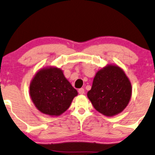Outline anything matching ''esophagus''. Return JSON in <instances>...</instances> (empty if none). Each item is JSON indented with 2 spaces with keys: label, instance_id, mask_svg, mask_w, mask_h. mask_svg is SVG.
Returning a JSON list of instances; mask_svg holds the SVG:
<instances>
[{
  "label": "esophagus",
  "instance_id": "1",
  "mask_svg": "<svg viewBox=\"0 0 155 155\" xmlns=\"http://www.w3.org/2000/svg\"><path fill=\"white\" fill-rule=\"evenodd\" d=\"M78 92H79V94H84L85 93V91H84V89H83V88H81V89H79Z\"/></svg>",
  "mask_w": 155,
  "mask_h": 155
}]
</instances>
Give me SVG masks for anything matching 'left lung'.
Segmentation results:
<instances>
[{
	"mask_svg": "<svg viewBox=\"0 0 155 155\" xmlns=\"http://www.w3.org/2000/svg\"><path fill=\"white\" fill-rule=\"evenodd\" d=\"M132 85L117 66L109 65L96 74L87 97L97 111L107 117L120 113L130 102Z\"/></svg>",
	"mask_w": 155,
	"mask_h": 155,
	"instance_id": "left-lung-1",
	"label": "left lung"
}]
</instances>
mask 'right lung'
Masks as SVG:
<instances>
[{"label":"right lung","mask_w":155,"mask_h":155,"mask_svg":"<svg viewBox=\"0 0 155 155\" xmlns=\"http://www.w3.org/2000/svg\"><path fill=\"white\" fill-rule=\"evenodd\" d=\"M77 94L58 68L41 69L30 84V95L36 108L51 116H59L67 110Z\"/></svg>","instance_id":"right-lung-1"}]
</instances>
